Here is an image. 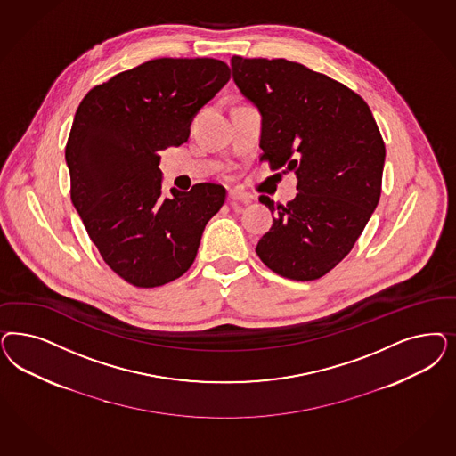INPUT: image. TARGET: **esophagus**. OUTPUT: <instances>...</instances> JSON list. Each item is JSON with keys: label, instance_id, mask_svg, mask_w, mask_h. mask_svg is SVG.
Instances as JSON below:
<instances>
[{"label": "esophagus", "instance_id": "1", "mask_svg": "<svg viewBox=\"0 0 456 456\" xmlns=\"http://www.w3.org/2000/svg\"><path fill=\"white\" fill-rule=\"evenodd\" d=\"M228 198H230L232 201H240V203H245V205H248L251 201L250 192L241 191V190H238V188L230 190V191H228Z\"/></svg>", "mask_w": 456, "mask_h": 456}]
</instances>
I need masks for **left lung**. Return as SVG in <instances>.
Returning <instances> with one entry per match:
<instances>
[{"label": "left lung", "mask_w": 456, "mask_h": 456, "mask_svg": "<svg viewBox=\"0 0 456 456\" xmlns=\"http://www.w3.org/2000/svg\"><path fill=\"white\" fill-rule=\"evenodd\" d=\"M236 87L262 114V161L297 175L256 255L290 280L321 279L353 250L381 196L386 147L372 112L351 88L285 59L232 57ZM283 171V173H285Z\"/></svg>", "instance_id": "1"}]
</instances>
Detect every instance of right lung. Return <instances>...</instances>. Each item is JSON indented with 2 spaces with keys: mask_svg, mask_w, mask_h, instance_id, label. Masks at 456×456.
Instances as JSON below:
<instances>
[{
  "mask_svg": "<svg viewBox=\"0 0 456 456\" xmlns=\"http://www.w3.org/2000/svg\"><path fill=\"white\" fill-rule=\"evenodd\" d=\"M228 80L220 60H149L92 88L75 112L65 147L72 203L103 262L135 287L179 279L224 203L213 183L162 196L159 154L188 141Z\"/></svg>",
  "mask_w": 456,
  "mask_h": 456,
  "instance_id": "right-lung-1",
  "label": "right lung"
}]
</instances>
